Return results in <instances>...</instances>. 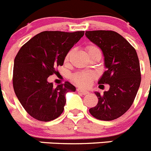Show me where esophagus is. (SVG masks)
<instances>
[{
	"instance_id": "esophagus-1",
	"label": "esophagus",
	"mask_w": 151,
	"mask_h": 151,
	"mask_svg": "<svg viewBox=\"0 0 151 151\" xmlns=\"http://www.w3.org/2000/svg\"><path fill=\"white\" fill-rule=\"evenodd\" d=\"M77 91H78V93H81L82 95H87L89 93V92H88V91H86V90H83L81 89V88H78V89H77Z\"/></svg>"
}]
</instances>
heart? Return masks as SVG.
Here are the masks:
<instances>
[{"mask_svg":"<svg viewBox=\"0 0 151 151\" xmlns=\"http://www.w3.org/2000/svg\"><path fill=\"white\" fill-rule=\"evenodd\" d=\"M88 53L90 52H95V51H99L98 48L93 45H90L87 48ZM71 51L66 55L65 60L67 61L69 60L70 55H71ZM94 78V74L92 73H88V72H81V73H77L73 76V79L76 84L81 87H88L89 86L90 84L91 83L92 80Z\"/></svg>","mask_w":151,"mask_h":151,"instance_id":"1","label":"heart"}]
</instances>
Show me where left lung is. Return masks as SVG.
<instances>
[{
	"instance_id": "8db88e82",
	"label": "left lung",
	"mask_w": 151,
	"mask_h": 151,
	"mask_svg": "<svg viewBox=\"0 0 151 151\" xmlns=\"http://www.w3.org/2000/svg\"><path fill=\"white\" fill-rule=\"evenodd\" d=\"M85 35L102 50L104 72L98 84L109 85L103 94L94 92L98 103L89 109L93 117L112 121L130 108L141 83L140 64L136 51L125 38L112 30L86 31Z\"/></svg>"
}]
</instances>
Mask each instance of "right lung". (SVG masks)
<instances>
[{"label": "right lung", "instance_id": "right-lung-1", "mask_svg": "<svg viewBox=\"0 0 151 151\" xmlns=\"http://www.w3.org/2000/svg\"><path fill=\"white\" fill-rule=\"evenodd\" d=\"M85 31H43L22 45L13 66L12 85L18 99L31 117L53 121L63 113L66 93L76 91L68 81L54 88L48 78L58 72L72 47Z\"/></svg>", "mask_w": 151, "mask_h": 151}]
</instances>
